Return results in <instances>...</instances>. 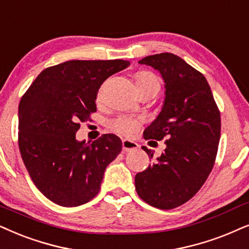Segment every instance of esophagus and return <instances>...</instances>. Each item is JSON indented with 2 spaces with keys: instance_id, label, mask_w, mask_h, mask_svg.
Returning a JSON list of instances; mask_svg holds the SVG:
<instances>
[{
  "instance_id": "34e87169",
  "label": "esophagus",
  "mask_w": 249,
  "mask_h": 249,
  "mask_svg": "<svg viewBox=\"0 0 249 249\" xmlns=\"http://www.w3.org/2000/svg\"><path fill=\"white\" fill-rule=\"evenodd\" d=\"M138 148V144L136 142H132L129 140H124L122 141V151L124 152H130V151H134Z\"/></svg>"
}]
</instances>
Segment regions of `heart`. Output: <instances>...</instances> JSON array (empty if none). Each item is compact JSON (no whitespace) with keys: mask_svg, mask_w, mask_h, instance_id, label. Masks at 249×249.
Masks as SVG:
<instances>
[{"mask_svg":"<svg viewBox=\"0 0 249 249\" xmlns=\"http://www.w3.org/2000/svg\"><path fill=\"white\" fill-rule=\"evenodd\" d=\"M148 83H159V77L150 72H140L136 74V85L137 87L148 85ZM102 92H98V99L101 98ZM108 128L112 131L117 132L122 136H134L138 131L141 125V119L130 117V115H119L108 121Z\"/></svg>","mask_w":249,"mask_h":249,"instance_id":"heart-1","label":"heart"}]
</instances>
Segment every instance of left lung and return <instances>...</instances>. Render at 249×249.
Segmentation results:
<instances>
[{"label": "left lung", "instance_id": "1", "mask_svg": "<svg viewBox=\"0 0 249 249\" xmlns=\"http://www.w3.org/2000/svg\"><path fill=\"white\" fill-rule=\"evenodd\" d=\"M159 71L164 81L163 106L144 131L145 140H166L164 152L135 176L141 199L160 209L189 201L206 182L217 154L221 114L211 87L199 71L174 53L138 61ZM153 159V152L142 147Z\"/></svg>", "mask_w": 249, "mask_h": 249}]
</instances>
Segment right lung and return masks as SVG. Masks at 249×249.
I'll list each match as a JSON object with an SVG mask.
<instances>
[{"instance_id": "obj_1", "label": "right lung", "mask_w": 249, "mask_h": 249, "mask_svg": "<svg viewBox=\"0 0 249 249\" xmlns=\"http://www.w3.org/2000/svg\"><path fill=\"white\" fill-rule=\"evenodd\" d=\"M128 60H69L38 74L18 108V144L35 186L51 201L76 207L98 195L108 163L121 152L113 134L76 141L80 122L96 112L102 83Z\"/></svg>"}]
</instances>
